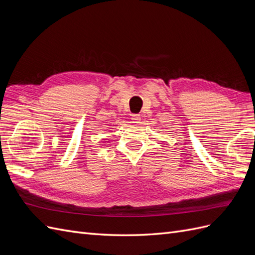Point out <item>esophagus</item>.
I'll list each match as a JSON object with an SVG mask.
<instances>
[{
  "mask_svg": "<svg viewBox=\"0 0 255 255\" xmlns=\"http://www.w3.org/2000/svg\"><path fill=\"white\" fill-rule=\"evenodd\" d=\"M132 122L133 123H140V116L139 115H137V114H135V115H132Z\"/></svg>",
  "mask_w": 255,
  "mask_h": 255,
  "instance_id": "34e87169",
  "label": "esophagus"
}]
</instances>
